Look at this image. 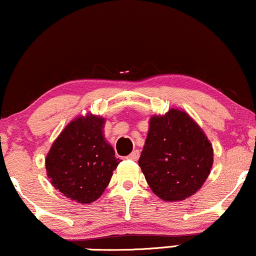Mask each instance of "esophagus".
<instances>
[{
  "instance_id": "obj_1",
  "label": "esophagus",
  "mask_w": 256,
  "mask_h": 256,
  "mask_svg": "<svg viewBox=\"0 0 256 256\" xmlns=\"http://www.w3.org/2000/svg\"><path fill=\"white\" fill-rule=\"evenodd\" d=\"M139 157H140V151H139V150H135V151L132 152L127 158L130 159V160H138Z\"/></svg>"
}]
</instances>
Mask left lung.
Returning <instances> with one entry per match:
<instances>
[{"mask_svg":"<svg viewBox=\"0 0 256 256\" xmlns=\"http://www.w3.org/2000/svg\"><path fill=\"white\" fill-rule=\"evenodd\" d=\"M212 164L211 142L184 111L152 117L139 166L162 200L181 201L196 193Z\"/></svg>","mask_w":256,"mask_h":256,"instance_id":"8db88e82","label":"left lung"}]
</instances>
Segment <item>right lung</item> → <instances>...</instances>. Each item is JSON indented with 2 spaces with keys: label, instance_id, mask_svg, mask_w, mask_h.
I'll list each match as a JSON object with an SVG mask.
<instances>
[{
  "label": "right lung",
  "instance_id": "right-lung-1",
  "mask_svg": "<svg viewBox=\"0 0 256 256\" xmlns=\"http://www.w3.org/2000/svg\"><path fill=\"white\" fill-rule=\"evenodd\" d=\"M103 126L102 117H78L63 129L45 159L54 187L80 204H91L103 194L120 163L104 139Z\"/></svg>",
  "mask_w": 256,
  "mask_h": 256
}]
</instances>
